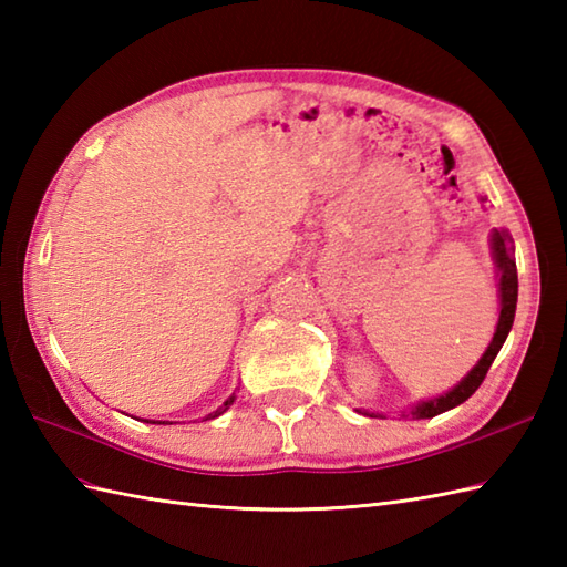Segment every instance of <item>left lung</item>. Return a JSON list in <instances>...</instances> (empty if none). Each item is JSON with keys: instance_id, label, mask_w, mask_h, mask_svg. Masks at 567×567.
I'll return each instance as SVG.
<instances>
[{"instance_id": "8db88e82", "label": "left lung", "mask_w": 567, "mask_h": 567, "mask_svg": "<svg viewBox=\"0 0 567 567\" xmlns=\"http://www.w3.org/2000/svg\"><path fill=\"white\" fill-rule=\"evenodd\" d=\"M492 256H495L497 270H499V321H497L495 336H492V343L487 346L483 358L477 360V365L470 370L451 392L436 396V400L416 404L412 412H409L414 419H431L436 414H443V412H449V409L463 404L467 396H473L480 384H483L489 365L495 363L499 348L504 346V341H507L512 323H514V315H516V295H519V277H516L514 248H512V238L507 231H497V228L492 231Z\"/></svg>"}]
</instances>
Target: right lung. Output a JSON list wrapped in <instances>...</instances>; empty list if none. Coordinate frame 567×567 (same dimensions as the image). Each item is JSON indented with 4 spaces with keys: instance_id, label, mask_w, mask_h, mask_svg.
<instances>
[{
    "instance_id": "add662e5",
    "label": "right lung",
    "mask_w": 567,
    "mask_h": 567,
    "mask_svg": "<svg viewBox=\"0 0 567 567\" xmlns=\"http://www.w3.org/2000/svg\"><path fill=\"white\" fill-rule=\"evenodd\" d=\"M234 400H236V396H234V394H231V396H228V400H226V402H224V404H221V406H219V409H216V412H212V414H209V416H207V419H216V416H221V414H224V412H226V409H228V406H231V404H234ZM153 424H165V421H153Z\"/></svg>"
}]
</instances>
